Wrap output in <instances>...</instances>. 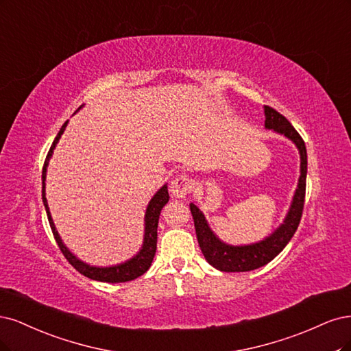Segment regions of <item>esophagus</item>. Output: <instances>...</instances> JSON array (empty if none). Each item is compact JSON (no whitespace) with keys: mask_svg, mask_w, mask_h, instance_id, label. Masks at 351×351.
<instances>
[{"mask_svg":"<svg viewBox=\"0 0 351 351\" xmlns=\"http://www.w3.org/2000/svg\"><path fill=\"white\" fill-rule=\"evenodd\" d=\"M194 188V180L189 179L186 175H179L176 176L172 184H171V194L175 198H185V195H188L189 192Z\"/></svg>","mask_w":351,"mask_h":351,"instance_id":"1","label":"esophagus"}]
</instances>
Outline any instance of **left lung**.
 <instances>
[{
    "instance_id": "1",
    "label": "left lung",
    "mask_w": 351,
    "mask_h": 351,
    "mask_svg": "<svg viewBox=\"0 0 351 351\" xmlns=\"http://www.w3.org/2000/svg\"><path fill=\"white\" fill-rule=\"evenodd\" d=\"M265 114V130H271L280 135H285L287 140L298 147L300 154V176L295 195L291 198L290 207L282 223L274 229L263 241L250 245H229L223 242L220 237L213 232L210 224L198 206L191 202L189 208L192 219H194L195 233L201 252L207 259V263L216 269L224 273H243L252 271L268 264L286 247L293 234L296 233L300 223L304 191H306V173H308V154L306 147L299 132L293 128L291 123L273 108L264 106Z\"/></svg>"
}]
</instances>
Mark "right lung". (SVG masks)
<instances>
[{"mask_svg":"<svg viewBox=\"0 0 351 351\" xmlns=\"http://www.w3.org/2000/svg\"><path fill=\"white\" fill-rule=\"evenodd\" d=\"M83 105L78 108L82 109ZM69 121H66L64 125L61 127L58 135H56L51 149L48 152L47 156V160H45L43 169H42V199H43V206L45 210H47L48 214V220L51 224V229L53 233V237L56 243H58L61 252L64 254V256L69 259V263L78 271V273H82L83 276H86L87 278H92L96 281H104V282H125V281H131L134 278H137L140 276H143L147 269L150 268L152 263H153V258L156 254V247H157V224H159V217H160V213L162 208L167 204L169 201V192H167V185L165 184L159 191L156 192V194L152 197V199L149 201V206L145 208V214H144V236H143V245L140 247V251L135 254L132 258H130L128 261L125 263H121L117 265H110V267H96V265H90L84 261H82L80 258H77L69 247L65 246V243L62 242L61 236L55 228V223L52 220L51 216V211H49V206H48V199H47V184H45V180H47V172H48V165L51 157L53 154V150L56 144H58L61 135L65 131V127Z\"/></svg>","mask_w":351,"mask_h":351,"instance_id":"obj_1","label":"right lung"}]
</instances>
